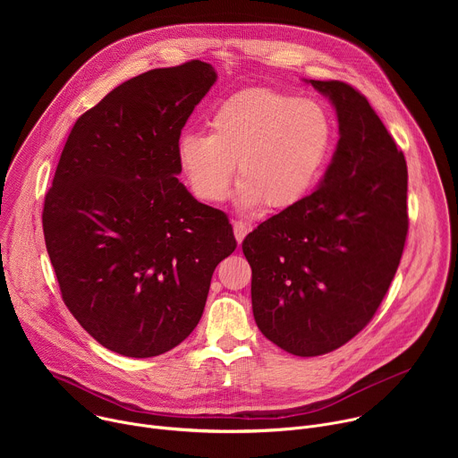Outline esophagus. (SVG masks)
Instances as JSON below:
<instances>
[{"instance_id": "esophagus-1", "label": "esophagus", "mask_w": 458, "mask_h": 458, "mask_svg": "<svg viewBox=\"0 0 458 458\" xmlns=\"http://www.w3.org/2000/svg\"><path fill=\"white\" fill-rule=\"evenodd\" d=\"M233 235L237 239V242H242V239L248 235V232L251 230V225L250 223H244V221H233Z\"/></svg>"}]
</instances>
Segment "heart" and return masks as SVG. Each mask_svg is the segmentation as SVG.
I'll use <instances>...</instances> for the list:
<instances>
[{
  "label": "heart",
  "instance_id": "1",
  "mask_svg": "<svg viewBox=\"0 0 458 458\" xmlns=\"http://www.w3.org/2000/svg\"><path fill=\"white\" fill-rule=\"evenodd\" d=\"M208 126L210 132L177 140L179 170L195 198L214 205L228 195L237 161L235 203L242 210L299 203L318 181L334 141L322 105L270 89L228 98Z\"/></svg>",
  "mask_w": 458,
  "mask_h": 458
}]
</instances>
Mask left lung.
<instances>
[{"instance_id": "1", "label": "left lung", "mask_w": 458, "mask_h": 458, "mask_svg": "<svg viewBox=\"0 0 458 458\" xmlns=\"http://www.w3.org/2000/svg\"><path fill=\"white\" fill-rule=\"evenodd\" d=\"M339 119V143L318 188L242 241L260 334L299 357L330 353L373 318L408 235V166L368 99L343 81H315Z\"/></svg>"}]
</instances>
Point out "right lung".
Segmentation results:
<instances>
[{
  "label": "right lung",
  "mask_w": 458,
  "mask_h": 458,
  "mask_svg": "<svg viewBox=\"0 0 458 458\" xmlns=\"http://www.w3.org/2000/svg\"><path fill=\"white\" fill-rule=\"evenodd\" d=\"M216 80L210 63L191 59L115 87L78 117L45 195L61 297L119 355L147 359L182 343L237 246L226 214L175 177L181 130Z\"/></svg>",
  "instance_id": "right-lung-1"
}]
</instances>
